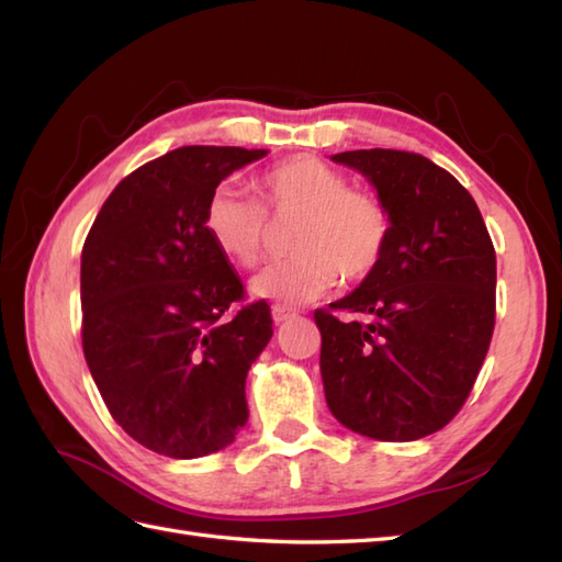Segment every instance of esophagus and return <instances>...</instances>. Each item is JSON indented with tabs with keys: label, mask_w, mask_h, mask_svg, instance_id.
Listing matches in <instances>:
<instances>
[{
	"label": "esophagus",
	"mask_w": 562,
	"mask_h": 562,
	"mask_svg": "<svg viewBox=\"0 0 562 562\" xmlns=\"http://www.w3.org/2000/svg\"><path fill=\"white\" fill-rule=\"evenodd\" d=\"M296 316V312L294 308H290V306H280V304H274L272 306V321L274 324H284V321H290V318H294Z\"/></svg>",
	"instance_id": "1"
}]
</instances>
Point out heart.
<instances>
[{
    "label": "heart",
    "mask_w": 562,
    "mask_h": 562,
    "mask_svg": "<svg viewBox=\"0 0 562 562\" xmlns=\"http://www.w3.org/2000/svg\"><path fill=\"white\" fill-rule=\"evenodd\" d=\"M262 205L241 188L210 193L202 224L220 254L238 268H256L268 250L270 220H296L292 258L262 270L256 296L282 304L314 302L342 280L364 282L379 270L391 241V214L374 193L348 188V178L308 154L284 159L260 176Z\"/></svg>",
    "instance_id": "1"
}]
</instances>
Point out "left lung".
<instances>
[{"instance_id":"1","label":"left lung","mask_w":562,"mask_h":562,"mask_svg":"<svg viewBox=\"0 0 562 562\" xmlns=\"http://www.w3.org/2000/svg\"><path fill=\"white\" fill-rule=\"evenodd\" d=\"M333 161L376 188L391 241L372 278L314 312L328 408L357 435L423 439L461 411L491 348V234L469 190L423 154L357 149Z\"/></svg>"}]
</instances>
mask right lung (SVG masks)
Segmentation results:
<instances>
[{
	"instance_id": "add662e5",
	"label": "right lung",
	"mask_w": 562,
	"mask_h": 562,
	"mask_svg": "<svg viewBox=\"0 0 562 562\" xmlns=\"http://www.w3.org/2000/svg\"><path fill=\"white\" fill-rule=\"evenodd\" d=\"M266 149L181 147L125 176L81 248V345L105 408L142 447L198 459L248 420L246 374L272 338L202 224L207 198Z\"/></svg>"
}]
</instances>
